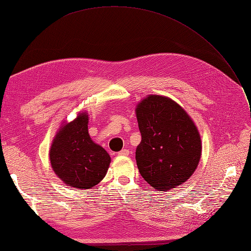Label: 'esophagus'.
I'll use <instances>...</instances> for the list:
<instances>
[{
  "label": "esophagus",
  "instance_id": "esophagus-1",
  "mask_svg": "<svg viewBox=\"0 0 251 251\" xmlns=\"http://www.w3.org/2000/svg\"><path fill=\"white\" fill-rule=\"evenodd\" d=\"M119 155H129L130 154V151L127 149H122L120 152H118Z\"/></svg>",
  "mask_w": 251,
  "mask_h": 251
}]
</instances>
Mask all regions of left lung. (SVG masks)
Here are the masks:
<instances>
[{"mask_svg":"<svg viewBox=\"0 0 251 251\" xmlns=\"http://www.w3.org/2000/svg\"><path fill=\"white\" fill-rule=\"evenodd\" d=\"M142 142L135 158L145 181L155 189L181 185L196 170L201 140L187 113L166 97L151 95L136 107Z\"/></svg>","mask_w":251,"mask_h":251,"instance_id":"8db88e82","label":"left lung"}]
</instances>
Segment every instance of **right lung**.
Instances as JSON below:
<instances>
[{
    "instance_id": "right-lung-1",
    "label": "right lung",
    "mask_w": 251,
    "mask_h": 251,
    "mask_svg": "<svg viewBox=\"0 0 251 251\" xmlns=\"http://www.w3.org/2000/svg\"><path fill=\"white\" fill-rule=\"evenodd\" d=\"M88 115L62 127L54 138L50 161L54 173L67 185L91 188L107 173L111 156L101 146L95 144L88 134Z\"/></svg>"
}]
</instances>
